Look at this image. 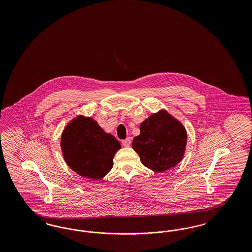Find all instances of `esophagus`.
Wrapping results in <instances>:
<instances>
[{
	"mask_svg": "<svg viewBox=\"0 0 252 252\" xmlns=\"http://www.w3.org/2000/svg\"><path fill=\"white\" fill-rule=\"evenodd\" d=\"M122 144H123L125 147H128V146L131 144V140H130V138H127V139L124 140V141L122 142Z\"/></svg>",
	"mask_w": 252,
	"mask_h": 252,
	"instance_id": "obj_1",
	"label": "esophagus"
}]
</instances>
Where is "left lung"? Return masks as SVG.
I'll return each mask as SVG.
<instances>
[{"instance_id":"left-lung-1","label":"left lung","mask_w":252,"mask_h":252,"mask_svg":"<svg viewBox=\"0 0 252 252\" xmlns=\"http://www.w3.org/2000/svg\"><path fill=\"white\" fill-rule=\"evenodd\" d=\"M141 133L132 147L145 167L157 173L175 167L184 156L187 132L180 121L166 110L152 114L140 126Z\"/></svg>"}]
</instances>
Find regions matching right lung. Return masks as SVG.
Listing matches in <instances>:
<instances>
[{"mask_svg":"<svg viewBox=\"0 0 252 252\" xmlns=\"http://www.w3.org/2000/svg\"><path fill=\"white\" fill-rule=\"evenodd\" d=\"M60 146L66 163L76 174L101 180L113 166V157L121 148L116 138L103 130L96 121L76 116L64 128Z\"/></svg>","mask_w":252,"mask_h":252,"instance_id":"obj_1","label":"right lung"}]
</instances>
